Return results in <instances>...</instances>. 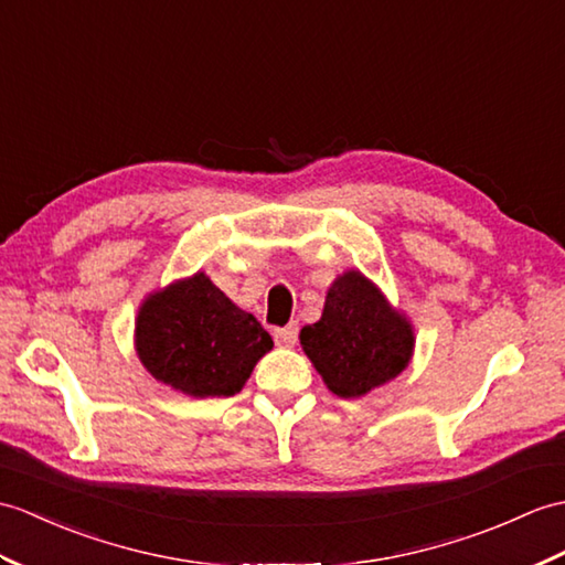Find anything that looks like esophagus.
Listing matches in <instances>:
<instances>
[{
	"label": "esophagus",
	"instance_id": "esophagus-1",
	"mask_svg": "<svg viewBox=\"0 0 565 565\" xmlns=\"http://www.w3.org/2000/svg\"><path fill=\"white\" fill-rule=\"evenodd\" d=\"M274 339L281 347H294L298 342V327L296 324H286V327H277L274 330Z\"/></svg>",
	"mask_w": 565,
	"mask_h": 565
}]
</instances>
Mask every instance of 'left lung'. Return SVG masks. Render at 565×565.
<instances>
[{
  "instance_id": "8db88e82",
  "label": "left lung",
  "mask_w": 565,
  "mask_h": 565,
  "mask_svg": "<svg viewBox=\"0 0 565 565\" xmlns=\"http://www.w3.org/2000/svg\"><path fill=\"white\" fill-rule=\"evenodd\" d=\"M300 344L327 387L351 399L406 369L414 332L361 271H347L327 291L322 318L300 330Z\"/></svg>"
}]
</instances>
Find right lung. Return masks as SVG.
<instances>
[{"label":"right lung","instance_id":"obj_1","mask_svg":"<svg viewBox=\"0 0 565 565\" xmlns=\"http://www.w3.org/2000/svg\"><path fill=\"white\" fill-rule=\"evenodd\" d=\"M274 347L255 315L233 306L204 274L147 298L137 353L161 383L190 397H231Z\"/></svg>","mask_w":565,"mask_h":565}]
</instances>
